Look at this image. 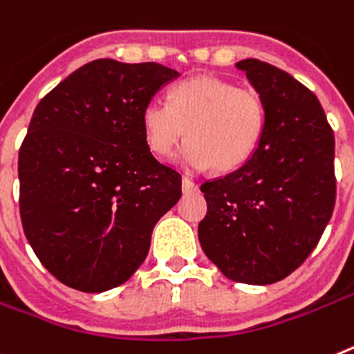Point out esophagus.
I'll list each match as a JSON object with an SVG mask.
<instances>
[{
  "mask_svg": "<svg viewBox=\"0 0 354 354\" xmlns=\"http://www.w3.org/2000/svg\"><path fill=\"white\" fill-rule=\"evenodd\" d=\"M182 187H183V192H196V191H198V185H196V182L189 176H183Z\"/></svg>",
  "mask_w": 354,
  "mask_h": 354,
  "instance_id": "34e87169",
  "label": "esophagus"
}]
</instances>
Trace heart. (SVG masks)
Instances as JSON below:
<instances>
[{
	"label": "heart",
	"mask_w": 354,
	"mask_h": 354,
	"mask_svg": "<svg viewBox=\"0 0 354 354\" xmlns=\"http://www.w3.org/2000/svg\"><path fill=\"white\" fill-rule=\"evenodd\" d=\"M147 145L167 156L183 136L178 153L187 169L234 171L257 149L266 124L263 97L219 77H192L172 88L169 102L151 99L142 111Z\"/></svg>",
	"instance_id": "1"
}]
</instances>
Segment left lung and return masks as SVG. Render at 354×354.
Returning a JSON list of instances; mask_svg holds the SVG:
<instances>
[{
    "label": "left lung",
    "instance_id": "obj_1",
    "mask_svg": "<svg viewBox=\"0 0 354 354\" xmlns=\"http://www.w3.org/2000/svg\"><path fill=\"white\" fill-rule=\"evenodd\" d=\"M263 97L266 124L245 165L201 185V248L230 281L272 284L313 252L337 198L335 135L304 84L257 59L236 64Z\"/></svg>",
    "mask_w": 354,
    "mask_h": 354
}]
</instances>
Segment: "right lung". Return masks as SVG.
Returning a JSON list of instances; mask_svg holds the SVG:
<instances>
[{
  "label": "right lung",
  "mask_w": 354,
  "mask_h": 354,
  "mask_svg": "<svg viewBox=\"0 0 354 354\" xmlns=\"http://www.w3.org/2000/svg\"><path fill=\"white\" fill-rule=\"evenodd\" d=\"M178 71L91 61L37 104L19 149V214L53 277L86 293L120 286L147 257L154 225L182 196L160 163L142 111Z\"/></svg>",
  "instance_id": "1"
}]
</instances>
